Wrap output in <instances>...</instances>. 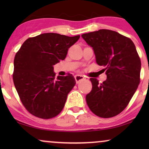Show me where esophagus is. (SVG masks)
Listing matches in <instances>:
<instances>
[{
	"label": "esophagus",
	"mask_w": 149,
	"mask_h": 149,
	"mask_svg": "<svg viewBox=\"0 0 149 149\" xmlns=\"http://www.w3.org/2000/svg\"><path fill=\"white\" fill-rule=\"evenodd\" d=\"M74 79H75V81H76V82L79 83L80 81L84 79V77L80 74H77L74 76Z\"/></svg>",
	"instance_id": "1"
}]
</instances>
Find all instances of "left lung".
Returning a JSON list of instances; mask_svg holds the SVG:
<instances>
[{
  "label": "left lung",
  "instance_id": "1",
  "mask_svg": "<svg viewBox=\"0 0 149 149\" xmlns=\"http://www.w3.org/2000/svg\"><path fill=\"white\" fill-rule=\"evenodd\" d=\"M93 48L96 63L107 79L100 83L91 78L92 89L86 95L89 109L102 118L115 117L129 104L140 83L141 62L130 38L102 29L81 35Z\"/></svg>",
  "mask_w": 149,
  "mask_h": 149
}]
</instances>
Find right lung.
I'll use <instances>...</instances> for the list:
<instances>
[{"mask_svg":"<svg viewBox=\"0 0 149 149\" xmlns=\"http://www.w3.org/2000/svg\"><path fill=\"white\" fill-rule=\"evenodd\" d=\"M79 38L80 35L43 33L28 38L15 54L14 85L32 115L48 119L62 111L76 81L70 74L56 79L53 66L66 58L68 49Z\"/></svg>","mask_w":149,"mask_h":149,"instance_id":"right-lung-1","label":"right lung"}]
</instances>
